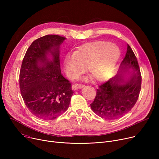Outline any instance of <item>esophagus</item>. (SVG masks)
<instances>
[{
	"instance_id": "obj_1",
	"label": "esophagus",
	"mask_w": 159,
	"mask_h": 159,
	"mask_svg": "<svg viewBox=\"0 0 159 159\" xmlns=\"http://www.w3.org/2000/svg\"><path fill=\"white\" fill-rule=\"evenodd\" d=\"M84 86V84H75L74 85L72 86V88L74 89H80L82 88Z\"/></svg>"
}]
</instances>
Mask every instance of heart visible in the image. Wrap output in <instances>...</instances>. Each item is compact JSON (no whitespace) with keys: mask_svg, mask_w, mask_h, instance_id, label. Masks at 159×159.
I'll list each match as a JSON object with an SVG mask.
<instances>
[{"mask_svg":"<svg viewBox=\"0 0 159 159\" xmlns=\"http://www.w3.org/2000/svg\"><path fill=\"white\" fill-rule=\"evenodd\" d=\"M120 52L115 44L97 40L80 46L75 53L66 55L64 69L70 79H77L88 71L95 80L102 81L109 77L120 57Z\"/></svg>","mask_w":159,"mask_h":159,"instance_id":"obj_1","label":"heart"}]
</instances>
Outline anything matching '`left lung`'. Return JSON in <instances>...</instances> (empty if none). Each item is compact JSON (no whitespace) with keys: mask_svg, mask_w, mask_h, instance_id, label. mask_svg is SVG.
Here are the masks:
<instances>
[{"mask_svg":"<svg viewBox=\"0 0 159 159\" xmlns=\"http://www.w3.org/2000/svg\"><path fill=\"white\" fill-rule=\"evenodd\" d=\"M120 70L129 73V77L124 80L116 74L99 86L94 101L90 104L93 111L102 119L121 117L132 109L138 100L142 78L137 57L128 44Z\"/></svg>","mask_w":159,"mask_h":159,"instance_id":"8db88e82","label":"left lung"}]
</instances>
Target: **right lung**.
Instances as JSON below:
<instances>
[{
	"label": "right lung",
	"instance_id": "add662e5",
	"mask_svg": "<svg viewBox=\"0 0 159 159\" xmlns=\"http://www.w3.org/2000/svg\"><path fill=\"white\" fill-rule=\"evenodd\" d=\"M66 39L48 35L34 40L22 63L19 84L21 95L30 111L37 117L53 120L69 107L73 91L61 74L59 48ZM48 53L52 57L48 60Z\"/></svg>",
	"mask_w": 159,
	"mask_h": 159
}]
</instances>
